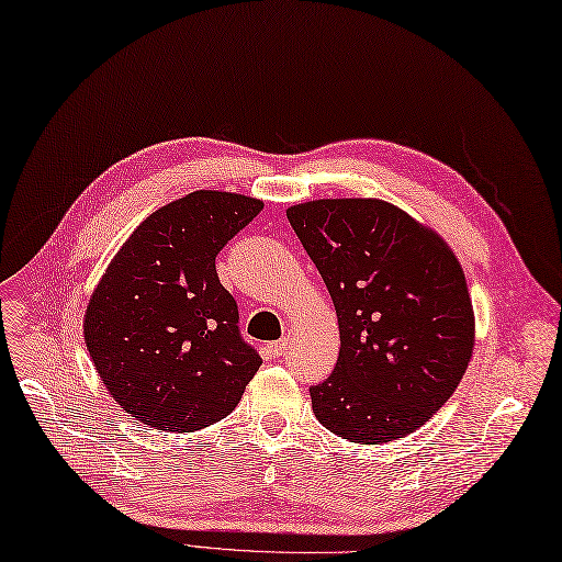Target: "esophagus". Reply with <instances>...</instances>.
Masks as SVG:
<instances>
[{
    "label": "esophagus",
    "mask_w": 562,
    "mask_h": 562,
    "mask_svg": "<svg viewBox=\"0 0 562 562\" xmlns=\"http://www.w3.org/2000/svg\"><path fill=\"white\" fill-rule=\"evenodd\" d=\"M286 347H289L286 338H282V340H278V342H270V345H268V351H270V357H276V359L284 357V355H286Z\"/></svg>",
    "instance_id": "1"
}]
</instances>
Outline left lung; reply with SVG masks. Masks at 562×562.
Returning a JSON list of instances; mask_svg holds the SVG:
<instances>
[{
	"label": "left lung",
	"instance_id": "left-lung-1",
	"mask_svg": "<svg viewBox=\"0 0 562 562\" xmlns=\"http://www.w3.org/2000/svg\"><path fill=\"white\" fill-rule=\"evenodd\" d=\"M336 305L340 355L310 389L338 438L393 442L424 426L463 380L474 313L463 268L442 236L382 199L286 207Z\"/></svg>",
	"mask_w": 562,
	"mask_h": 562
}]
</instances>
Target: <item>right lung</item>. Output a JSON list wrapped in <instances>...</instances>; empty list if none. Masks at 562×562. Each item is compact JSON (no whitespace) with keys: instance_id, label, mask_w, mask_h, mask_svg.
Returning <instances> with one entry per match:
<instances>
[{"instance_id":"obj_1","label":"right lung","mask_w":562,"mask_h":562,"mask_svg":"<svg viewBox=\"0 0 562 562\" xmlns=\"http://www.w3.org/2000/svg\"><path fill=\"white\" fill-rule=\"evenodd\" d=\"M263 201L199 190L122 243L90 296L82 336L111 398L145 426L194 432L224 419L261 366L215 257Z\"/></svg>"}]
</instances>
